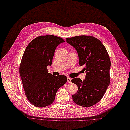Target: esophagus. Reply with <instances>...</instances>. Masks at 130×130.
<instances>
[{"label": "esophagus", "instance_id": "1", "mask_svg": "<svg viewBox=\"0 0 130 130\" xmlns=\"http://www.w3.org/2000/svg\"><path fill=\"white\" fill-rule=\"evenodd\" d=\"M67 82L68 83H71V79L70 78H67Z\"/></svg>", "mask_w": 130, "mask_h": 130}]
</instances>
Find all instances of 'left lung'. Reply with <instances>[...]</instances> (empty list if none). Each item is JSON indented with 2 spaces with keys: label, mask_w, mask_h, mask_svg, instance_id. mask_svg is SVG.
I'll use <instances>...</instances> for the list:
<instances>
[{
  "label": "left lung",
  "mask_w": 130,
  "mask_h": 130,
  "mask_svg": "<svg viewBox=\"0 0 130 130\" xmlns=\"http://www.w3.org/2000/svg\"><path fill=\"white\" fill-rule=\"evenodd\" d=\"M66 42L77 51L80 66L86 75L85 80L75 78L71 82L78 87L72 95L78 105L89 107L100 101L110 83V58L105 47L94 36L80 35L66 39Z\"/></svg>",
  "instance_id": "1"
}]
</instances>
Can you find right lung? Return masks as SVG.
Wrapping results in <instances>:
<instances>
[{"instance_id": "right-lung-1", "label": "right lung", "mask_w": 130, "mask_h": 130, "mask_svg": "<svg viewBox=\"0 0 130 130\" xmlns=\"http://www.w3.org/2000/svg\"><path fill=\"white\" fill-rule=\"evenodd\" d=\"M64 42L54 35L40 36L30 42L24 51L20 74L25 93L36 107L50 105L58 90L67 82L65 76H53L47 69L51 66L55 48Z\"/></svg>"}]
</instances>
